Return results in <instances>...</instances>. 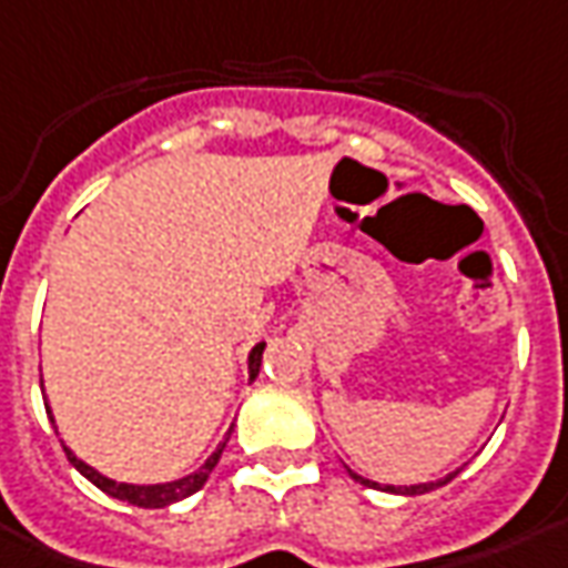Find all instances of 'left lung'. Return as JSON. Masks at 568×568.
Returning a JSON list of instances; mask_svg holds the SVG:
<instances>
[{
	"mask_svg": "<svg viewBox=\"0 0 568 568\" xmlns=\"http://www.w3.org/2000/svg\"><path fill=\"white\" fill-rule=\"evenodd\" d=\"M351 473V469H348ZM457 473H460V469H454V473H447L445 478H435V481H423V485H385V488H382V491H395V495H426V491H435V488H442V485H447V481H450V478L457 476ZM351 478H354V481H361V485H366V488H379V481H369V478H364V476H357V473H351Z\"/></svg>",
	"mask_w": 568,
	"mask_h": 568,
	"instance_id": "1",
	"label": "left lung"
}]
</instances>
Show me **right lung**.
I'll return each instance as SVG.
<instances>
[{"mask_svg": "<svg viewBox=\"0 0 568 568\" xmlns=\"http://www.w3.org/2000/svg\"><path fill=\"white\" fill-rule=\"evenodd\" d=\"M264 342H257L252 348V354H248V379L254 382V376H257V369H261V354H264ZM45 400V397H42ZM45 414H49V419H52V407L45 404ZM55 423V419H52ZM226 442L230 438H223L220 442V447L207 457V460L192 473V476H183L176 478V481H161V485H130V481H114V478L102 476L99 469H92L90 463H83L77 454H73L71 447H64V454H68V460H71V466L80 473V476H87L95 485V488H102L105 495L118 497V500H126V504H133V507H145V510H161V507H171V504H176V500H183V497L195 495L199 488H202L204 481H207V476L214 473V466H217L220 454H223V447H226Z\"/></svg>", "mask_w": 568, "mask_h": 568, "instance_id": "add662e5", "label": "right lung"}]
</instances>
